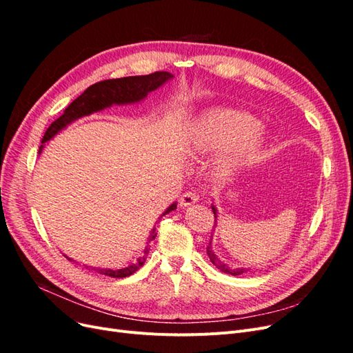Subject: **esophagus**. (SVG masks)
Here are the masks:
<instances>
[{"label": "esophagus", "mask_w": 353, "mask_h": 353, "mask_svg": "<svg viewBox=\"0 0 353 353\" xmlns=\"http://www.w3.org/2000/svg\"><path fill=\"white\" fill-rule=\"evenodd\" d=\"M199 201V196L194 193V191H187L179 199V205L183 208H188V206H193Z\"/></svg>", "instance_id": "obj_1"}]
</instances>
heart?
Returning a JSON list of instances; mask_svg holds the SVG:
<instances>
[{"instance_id":"obj_1","label":"heart","mask_w":353,"mask_h":353,"mask_svg":"<svg viewBox=\"0 0 353 353\" xmlns=\"http://www.w3.org/2000/svg\"><path fill=\"white\" fill-rule=\"evenodd\" d=\"M268 134L248 113L231 109H213L201 114L191 126L188 147L196 153L228 150L219 170L223 176L248 166L263 156Z\"/></svg>"}]
</instances>
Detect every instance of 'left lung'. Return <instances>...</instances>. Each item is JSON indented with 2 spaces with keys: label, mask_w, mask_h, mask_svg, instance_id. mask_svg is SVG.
I'll list each match as a JSON object with an SVG mask.
<instances>
[{
  "label": "left lung",
  "mask_w": 353,
  "mask_h": 353,
  "mask_svg": "<svg viewBox=\"0 0 353 353\" xmlns=\"http://www.w3.org/2000/svg\"><path fill=\"white\" fill-rule=\"evenodd\" d=\"M212 210H213V215H215V222H218V209H216V206H215V203H212ZM206 249H208V256H209L210 262H212L213 265H215L219 271L225 272V274H230V275H241V274H244V272L250 271L249 268H243V266H231V265L225 263L223 261H221V259L218 258V256L215 254V252H213L212 239H210L209 245H208Z\"/></svg>",
  "instance_id": "left-lung-1"
}]
</instances>
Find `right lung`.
I'll return each mask as SVG.
<instances>
[{
    "mask_svg": "<svg viewBox=\"0 0 353 353\" xmlns=\"http://www.w3.org/2000/svg\"><path fill=\"white\" fill-rule=\"evenodd\" d=\"M172 78H174V74L169 72H154L150 74H144V77H126V78H119V79H108V81H101V82L91 85V87L85 90L83 94H81L77 100H73L68 105L65 113H63L57 121H54L48 126V130L46 131L44 138H42V141H41L42 144L39 147V154L42 153V150H44L47 141L52 140V138H54L59 132L66 130V128L70 123H73L74 121L81 119V117H83V116H90L95 112H101L104 109L112 108L113 104L122 105V104L140 103L147 97L148 92L156 91L157 88L162 87L163 83H166ZM175 209H176V201H174L172 205H170L162 213V215L159 216V221H160V218L165 216L166 213L172 212ZM156 236H157V228L154 225L150 232V236H148L147 245L143 252V256H140V258L137 259V262H132L119 270H113V268H92V270L101 275L112 276V279H123V276H130L137 270H140V266H143L147 254H148V250H150V244L148 243L154 240ZM68 259L72 261L70 258H68ZM85 268L88 270V268H91V266L85 265Z\"/></svg>",
    "mask_w": 353,
    "mask_h": 353,
    "instance_id": "add662e5",
    "label": "right lung"
}]
</instances>
